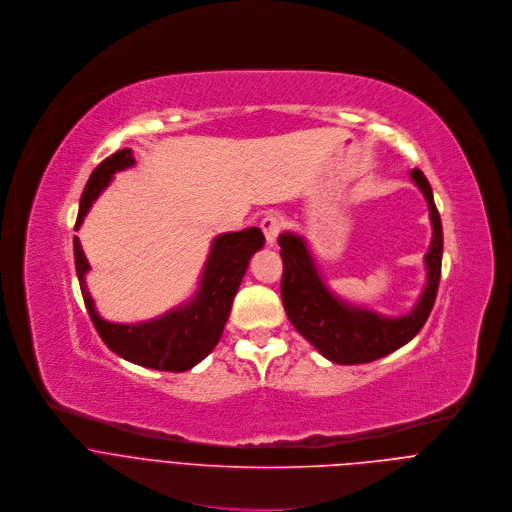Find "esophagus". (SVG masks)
Returning a JSON list of instances; mask_svg holds the SVG:
<instances>
[{"instance_id":"1","label":"esophagus","mask_w":512,"mask_h":512,"mask_svg":"<svg viewBox=\"0 0 512 512\" xmlns=\"http://www.w3.org/2000/svg\"><path fill=\"white\" fill-rule=\"evenodd\" d=\"M260 228H262V232H264L266 244H268V246H274L276 240H278V236H280V232H282V228H284V222H282V218H278V216H266V218L260 222Z\"/></svg>"}]
</instances>
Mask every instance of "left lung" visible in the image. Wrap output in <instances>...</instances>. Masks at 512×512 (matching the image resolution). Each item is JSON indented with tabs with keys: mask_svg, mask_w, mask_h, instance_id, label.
I'll list each match as a JSON object with an SVG mask.
<instances>
[{
	"mask_svg": "<svg viewBox=\"0 0 512 512\" xmlns=\"http://www.w3.org/2000/svg\"><path fill=\"white\" fill-rule=\"evenodd\" d=\"M410 175L428 201L434 232L424 256L426 288L414 309L403 317H383L337 298L327 288L304 238L292 232L278 238L284 264L280 282L284 311L292 327L333 363L357 365L393 353L422 331L432 313L442 272V220L426 175L420 169H412Z\"/></svg>",
	"mask_w": 512,
	"mask_h": 512,
	"instance_id": "1",
	"label": "left lung"
}]
</instances>
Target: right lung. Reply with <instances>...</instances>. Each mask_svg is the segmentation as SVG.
Masks as SVG:
<instances>
[{"label":"right lung","instance_id":"right-lung-1","mask_svg":"<svg viewBox=\"0 0 512 512\" xmlns=\"http://www.w3.org/2000/svg\"><path fill=\"white\" fill-rule=\"evenodd\" d=\"M133 165V151L123 149L107 157L92 171L80 197L74 230L80 228L94 199L107 189L113 175ZM264 242V234L258 228H246L242 232H228L218 236L212 242V252L206 266H203L195 296L189 302L177 306V309L137 325L111 323L96 313L94 300L84 280L90 264L76 236L74 264L86 311L105 345L135 365L181 373L206 359L218 345L248 262L258 250H262Z\"/></svg>","mask_w":512,"mask_h":512}]
</instances>
